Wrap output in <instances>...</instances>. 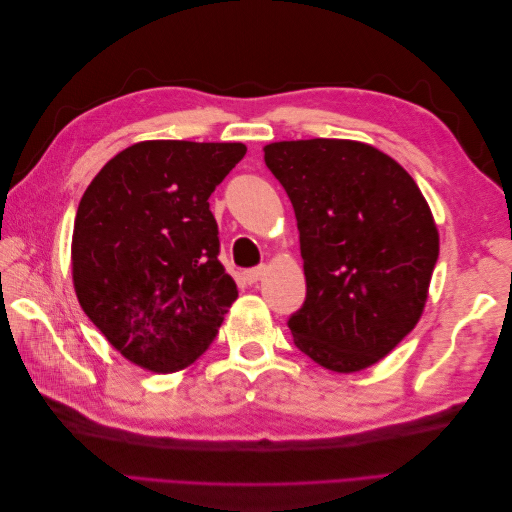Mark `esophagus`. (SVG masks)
I'll return each instance as SVG.
<instances>
[{
    "mask_svg": "<svg viewBox=\"0 0 512 512\" xmlns=\"http://www.w3.org/2000/svg\"><path fill=\"white\" fill-rule=\"evenodd\" d=\"M265 273H267V267H265V265L254 267V269H247V271H243V280H245L247 284H256L258 280H262V277H265Z\"/></svg>",
    "mask_w": 512,
    "mask_h": 512,
    "instance_id": "1",
    "label": "esophagus"
}]
</instances>
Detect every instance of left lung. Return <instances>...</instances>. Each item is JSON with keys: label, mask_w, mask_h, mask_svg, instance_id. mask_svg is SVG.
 I'll return each mask as SVG.
<instances>
[{"label": "left lung", "mask_w": 512, "mask_h": 512, "mask_svg": "<svg viewBox=\"0 0 512 512\" xmlns=\"http://www.w3.org/2000/svg\"><path fill=\"white\" fill-rule=\"evenodd\" d=\"M297 215L307 294L292 342L337 374L378 363L423 314L440 239L414 179L386 153L312 138L265 147Z\"/></svg>", "instance_id": "8db88e82"}]
</instances>
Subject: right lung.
<instances>
[{"label": "right lung", "instance_id": "obj_1", "mask_svg": "<svg viewBox=\"0 0 512 512\" xmlns=\"http://www.w3.org/2000/svg\"><path fill=\"white\" fill-rule=\"evenodd\" d=\"M245 151L241 143H136L85 190L72 235L74 290L128 361L173 374L213 344L239 292L218 260L209 196Z\"/></svg>", "mask_w": 512, "mask_h": 512}]
</instances>
